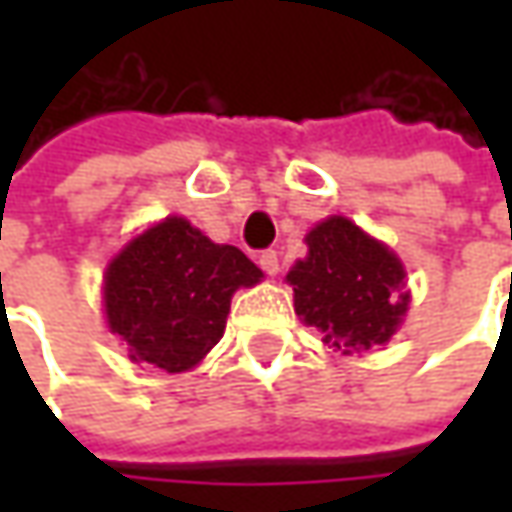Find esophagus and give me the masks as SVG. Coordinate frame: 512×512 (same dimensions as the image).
Instances as JSON below:
<instances>
[{
    "label": "esophagus",
    "instance_id": "esophagus-1",
    "mask_svg": "<svg viewBox=\"0 0 512 512\" xmlns=\"http://www.w3.org/2000/svg\"><path fill=\"white\" fill-rule=\"evenodd\" d=\"M259 267L265 270L267 276H276L279 273V253L276 250H262L259 253Z\"/></svg>",
    "mask_w": 512,
    "mask_h": 512
}]
</instances>
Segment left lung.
I'll return each mask as SVG.
<instances>
[{"label": "left lung", "mask_w": 512, "mask_h": 512, "mask_svg": "<svg viewBox=\"0 0 512 512\" xmlns=\"http://www.w3.org/2000/svg\"><path fill=\"white\" fill-rule=\"evenodd\" d=\"M307 256L287 273L296 313L342 353L384 344L402 325L410 296L402 262L344 216L307 233Z\"/></svg>", "instance_id": "left-lung-1"}]
</instances>
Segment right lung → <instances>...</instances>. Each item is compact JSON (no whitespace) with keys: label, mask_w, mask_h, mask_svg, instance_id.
I'll use <instances>...</instances> for the list:
<instances>
[{"label":"right lung","mask_w":512,"mask_h":512,"mask_svg":"<svg viewBox=\"0 0 512 512\" xmlns=\"http://www.w3.org/2000/svg\"><path fill=\"white\" fill-rule=\"evenodd\" d=\"M262 270L239 247L213 245L170 216L133 239L105 273L108 325L133 362L182 373L222 339L230 296Z\"/></svg>","instance_id":"add662e5"}]
</instances>
